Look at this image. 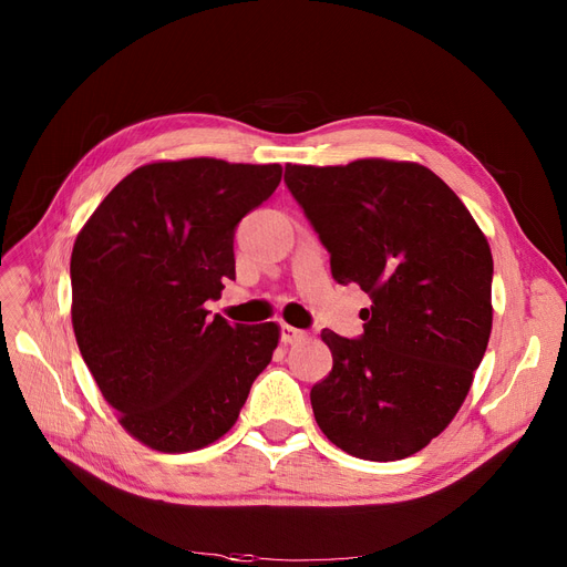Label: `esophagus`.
<instances>
[{
  "label": "esophagus",
  "instance_id": "esophagus-1",
  "mask_svg": "<svg viewBox=\"0 0 567 567\" xmlns=\"http://www.w3.org/2000/svg\"><path fill=\"white\" fill-rule=\"evenodd\" d=\"M306 331H301V329H293V326H289V323H282L280 326V340L285 342V344H293V342H301V340H306Z\"/></svg>",
  "mask_w": 567,
  "mask_h": 567
}]
</instances>
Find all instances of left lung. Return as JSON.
<instances>
[{
	"label": "left lung",
	"mask_w": 567,
	"mask_h": 567,
	"mask_svg": "<svg viewBox=\"0 0 567 567\" xmlns=\"http://www.w3.org/2000/svg\"><path fill=\"white\" fill-rule=\"evenodd\" d=\"M285 184L331 252L333 278L372 299L359 340L321 331L333 370L310 391L319 430L370 462L423 451L455 419L489 342L485 234L419 163H289Z\"/></svg>",
	"instance_id": "obj_1"
}]
</instances>
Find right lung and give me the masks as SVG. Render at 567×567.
Segmentation results:
<instances>
[{"label": "right lung", "mask_w": 567, "mask_h": 567, "mask_svg": "<svg viewBox=\"0 0 567 567\" xmlns=\"http://www.w3.org/2000/svg\"><path fill=\"white\" fill-rule=\"evenodd\" d=\"M282 167L218 158L133 169L80 229L71 255L73 331L122 427L161 453L231 430L271 363L280 326L208 319L234 278V229L274 195Z\"/></svg>", "instance_id": "right-lung-1"}]
</instances>
